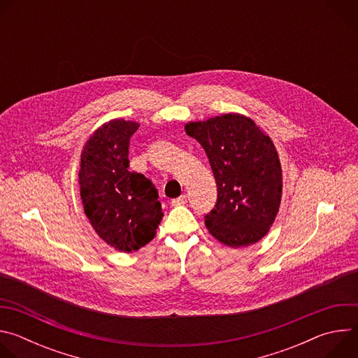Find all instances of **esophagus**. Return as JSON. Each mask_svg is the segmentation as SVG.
Wrapping results in <instances>:
<instances>
[{"instance_id": "obj_1", "label": "esophagus", "mask_w": 358, "mask_h": 358, "mask_svg": "<svg viewBox=\"0 0 358 358\" xmlns=\"http://www.w3.org/2000/svg\"><path fill=\"white\" fill-rule=\"evenodd\" d=\"M185 202H187V195L184 194V195L178 196V198H174V199L171 201V206H173V207H178V206H184Z\"/></svg>"}]
</instances>
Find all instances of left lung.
<instances>
[{
	"instance_id": "1",
	"label": "left lung",
	"mask_w": 358,
	"mask_h": 358,
	"mask_svg": "<svg viewBox=\"0 0 358 358\" xmlns=\"http://www.w3.org/2000/svg\"><path fill=\"white\" fill-rule=\"evenodd\" d=\"M185 133L206 150L218 187L215 208L206 215L210 234L231 248L261 241L282 198V167L271 137L238 113L191 122Z\"/></svg>"
}]
</instances>
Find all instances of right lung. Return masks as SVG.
<instances>
[{
    "label": "right lung",
    "mask_w": 358,
    "mask_h": 358,
    "mask_svg": "<svg viewBox=\"0 0 358 358\" xmlns=\"http://www.w3.org/2000/svg\"><path fill=\"white\" fill-rule=\"evenodd\" d=\"M138 123L115 119L100 126L80 155L83 210L96 234L120 252H133L156 236L163 218L151 180L129 171L130 137Z\"/></svg>",
    "instance_id": "right-lung-1"
}]
</instances>
